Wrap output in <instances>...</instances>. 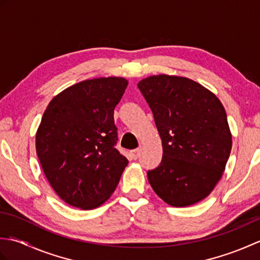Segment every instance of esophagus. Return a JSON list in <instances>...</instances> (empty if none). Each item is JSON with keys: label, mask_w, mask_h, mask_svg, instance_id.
<instances>
[{"label": "esophagus", "mask_w": 260, "mask_h": 260, "mask_svg": "<svg viewBox=\"0 0 260 260\" xmlns=\"http://www.w3.org/2000/svg\"><path fill=\"white\" fill-rule=\"evenodd\" d=\"M131 155H132V157H133L134 159H137L140 157V155H141V150L140 148H136V150H133L131 152Z\"/></svg>", "instance_id": "34e87169"}]
</instances>
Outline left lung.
I'll list each match as a JSON object with an SVG mask.
<instances>
[{
  "label": "left lung",
  "instance_id": "obj_1",
  "mask_svg": "<svg viewBox=\"0 0 260 260\" xmlns=\"http://www.w3.org/2000/svg\"><path fill=\"white\" fill-rule=\"evenodd\" d=\"M137 87L162 140V161L147 171L154 192L172 207L203 200L221 179L233 146L222 104L185 77L151 76Z\"/></svg>",
  "mask_w": 260,
  "mask_h": 260
}]
</instances>
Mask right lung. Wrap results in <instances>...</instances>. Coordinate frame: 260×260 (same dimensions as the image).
I'll return each mask as SVG.
<instances>
[{
    "label": "right lung",
    "instance_id": "add662e5",
    "mask_svg": "<svg viewBox=\"0 0 260 260\" xmlns=\"http://www.w3.org/2000/svg\"><path fill=\"white\" fill-rule=\"evenodd\" d=\"M128 81L121 77L88 79L49 103L36 135L41 168L54 192L82 210L109 199L128 164L116 150L114 109Z\"/></svg>",
    "mask_w": 260,
    "mask_h": 260
}]
</instances>
